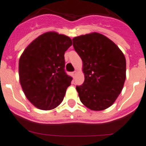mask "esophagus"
I'll return each instance as SVG.
<instances>
[{"label": "esophagus", "mask_w": 146, "mask_h": 146, "mask_svg": "<svg viewBox=\"0 0 146 146\" xmlns=\"http://www.w3.org/2000/svg\"><path fill=\"white\" fill-rule=\"evenodd\" d=\"M72 75H73V77H75V76L76 75V71L72 73Z\"/></svg>", "instance_id": "34e87169"}]
</instances>
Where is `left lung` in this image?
Masks as SVG:
<instances>
[{"mask_svg":"<svg viewBox=\"0 0 146 146\" xmlns=\"http://www.w3.org/2000/svg\"><path fill=\"white\" fill-rule=\"evenodd\" d=\"M72 40L84 74V84L76 87L80 101L92 111L105 110L114 103L123 87L125 56L112 40L96 32Z\"/></svg>","mask_w":146,"mask_h":146,"instance_id":"left-lung-1","label":"left lung"}]
</instances>
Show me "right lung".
I'll return each instance as SVG.
<instances>
[{"label":"right lung","instance_id":"obj_1","mask_svg":"<svg viewBox=\"0 0 146 146\" xmlns=\"http://www.w3.org/2000/svg\"><path fill=\"white\" fill-rule=\"evenodd\" d=\"M71 38L54 31L43 33L23 51L19 80L29 102L41 110L55 109L63 101L72 77L64 72V52Z\"/></svg>","mask_w":146,"mask_h":146}]
</instances>
